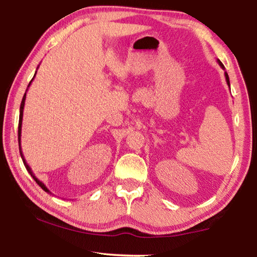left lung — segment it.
<instances>
[{
	"label": "left lung",
	"mask_w": 257,
	"mask_h": 257,
	"mask_svg": "<svg viewBox=\"0 0 257 257\" xmlns=\"http://www.w3.org/2000/svg\"><path fill=\"white\" fill-rule=\"evenodd\" d=\"M217 63H219V66L223 69L224 70V66L222 64V62H221L220 60H217ZM224 76H225V81H227V84H228V86H230V81H229V76H228V73L227 72H224Z\"/></svg>",
	"instance_id": "8db88e82"
}]
</instances>
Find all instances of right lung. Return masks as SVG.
<instances>
[{
    "label": "right lung",
    "mask_w": 257,
    "mask_h": 257,
    "mask_svg": "<svg viewBox=\"0 0 257 257\" xmlns=\"http://www.w3.org/2000/svg\"><path fill=\"white\" fill-rule=\"evenodd\" d=\"M37 69H38V67H37ZM37 72V71H36ZM36 72H35V75H34V77H33V79L30 80V82H29V85H28V87L30 86V84H32V81L34 80V78H35V76H36ZM28 89V88H27ZM26 93H27V90H26ZM26 93H25V95H24V97H23V101H21V105H20V114H19V127H18V141H19V151H20V155H21V159H23V162H24V164H25V167H26V169H27V171L30 173V176H32L33 178H34V180L37 182V185L41 187V188L44 190V191H46V193H51V191L47 189V187L43 184V182L40 180V179H37L36 178V176L34 175L33 173V171H32V169H30V167L28 165V163L26 162V160H25V158H24V154H23V151H21V125H23V114H24V107H25V101H26Z\"/></svg>",
    "instance_id": "add662e5"
}]
</instances>
